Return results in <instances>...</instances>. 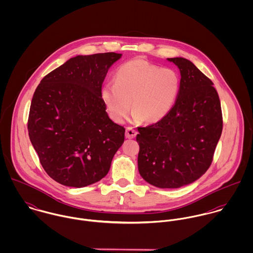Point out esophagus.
<instances>
[{
    "mask_svg": "<svg viewBox=\"0 0 253 253\" xmlns=\"http://www.w3.org/2000/svg\"><path fill=\"white\" fill-rule=\"evenodd\" d=\"M136 134H137V131L133 127L127 126L126 128V138H134L136 136Z\"/></svg>",
    "mask_w": 253,
    "mask_h": 253,
    "instance_id": "esophagus-1",
    "label": "esophagus"
}]
</instances>
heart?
<instances>
[{"label": "heart", "mask_w": 253, "mask_h": 253, "mask_svg": "<svg viewBox=\"0 0 253 253\" xmlns=\"http://www.w3.org/2000/svg\"><path fill=\"white\" fill-rule=\"evenodd\" d=\"M179 84L174 70L135 58L117 69L114 84L102 89V98L110 117L117 123L126 119L132 104L136 118L154 124L163 120L173 107Z\"/></svg>", "instance_id": "b5f03b06"}]
</instances>
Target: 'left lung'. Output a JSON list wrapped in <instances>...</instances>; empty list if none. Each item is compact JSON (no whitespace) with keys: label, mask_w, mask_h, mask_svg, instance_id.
Listing matches in <instances>:
<instances>
[{"label":"left lung","mask_w":253,"mask_h":253,"mask_svg":"<svg viewBox=\"0 0 253 253\" xmlns=\"http://www.w3.org/2000/svg\"><path fill=\"white\" fill-rule=\"evenodd\" d=\"M168 60L180 70L178 95L163 120L138 127V169L156 187L179 188L210 169L223 119L211 80L186 58Z\"/></svg>","instance_id":"8db88e82"}]
</instances>
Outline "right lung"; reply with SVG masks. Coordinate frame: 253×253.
Segmentation results:
<instances>
[{"label": "right lung", "mask_w": 253, "mask_h": 253, "mask_svg": "<svg viewBox=\"0 0 253 253\" xmlns=\"http://www.w3.org/2000/svg\"><path fill=\"white\" fill-rule=\"evenodd\" d=\"M121 53L78 55L45 75L34 92L28 134L44 171L69 187L102 179L125 140L108 117L101 88Z\"/></svg>", "instance_id": "add662e5"}]
</instances>
